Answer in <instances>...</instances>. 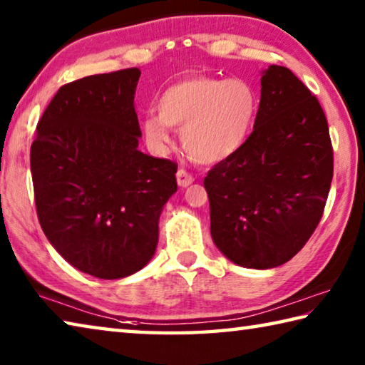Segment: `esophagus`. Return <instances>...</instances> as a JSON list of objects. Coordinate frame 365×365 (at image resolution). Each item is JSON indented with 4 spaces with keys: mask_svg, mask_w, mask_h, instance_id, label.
<instances>
[{
    "mask_svg": "<svg viewBox=\"0 0 365 365\" xmlns=\"http://www.w3.org/2000/svg\"><path fill=\"white\" fill-rule=\"evenodd\" d=\"M193 182H195V178L191 177L187 170L180 169L177 172V183H178V187H180V188H187Z\"/></svg>",
    "mask_w": 365,
    "mask_h": 365,
    "instance_id": "esophagus-1",
    "label": "esophagus"
}]
</instances>
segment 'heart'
<instances>
[{"mask_svg": "<svg viewBox=\"0 0 365 365\" xmlns=\"http://www.w3.org/2000/svg\"><path fill=\"white\" fill-rule=\"evenodd\" d=\"M158 114L141 122L145 141L153 151L170 145V128L180 130L185 153L200 164H219L242 150L255 125L257 95L240 78L187 77L163 91Z\"/></svg>", "mask_w": 365, "mask_h": 365, "instance_id": "obj_1", "label": "heart"}]
</instances>
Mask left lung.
<instances>
[{
    "mask_svg": "<svg viewBox=\"0 0 365 365\" xmlns=\"http://www.w3.org/2000/svg\"><path fill=\"white\" fill-rule=\"evenodd\" d=\"M252 133L205 178L211 237L246 269L288 262L316 230L333 177L329 123L294 73L269 66Z\"/></svg>",
    "mask_w": 365,
    "mask_h": 365,
    "instance_id": "8db88e82",
    "label": "left lung"
}]
</instances>
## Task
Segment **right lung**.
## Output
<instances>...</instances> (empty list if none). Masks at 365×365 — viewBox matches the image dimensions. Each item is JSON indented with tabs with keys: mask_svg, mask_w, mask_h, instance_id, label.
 <instances>
[{
	"mask_svg": "<svg viewBox=\"0 0 365 365\" xmlns=\"http://www.w3.org/2000/svg\"><path fill=\"white\" fill-rule=\"evenodd\" d=\"M138 69L61 86L36 125L30 169L48 242L83 274L115 280L151 261L177 165L138 150Z\"/></svg>",
	"mask_w": 365,
	"mask_h": 365,
	"instance_id": "1",
	"label": "right lung"
}]
</instances>
